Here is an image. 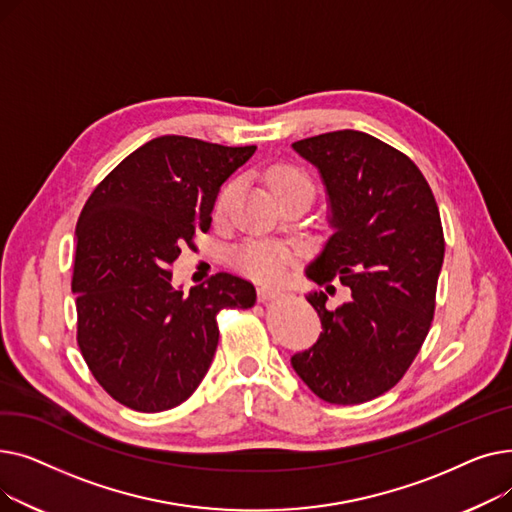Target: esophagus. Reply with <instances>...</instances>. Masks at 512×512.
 <instances>
[{"mask_svg":"<svg viewBox=\"0 0 512 512\" xmlns=\"http://www.w3.org/2000/svg\"><path fill=\"white\" fill-rule=\"evenodd\" d=\"M278 294H280V290H276V288H270V286H259V288H257V299H259L261 303L270 301V299H276Z\"/></svg>","mask_w":512,"mask_h":512,"instance_id":"esophagus-1","label":"esophagus"}]
</instances>
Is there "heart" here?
I'll use <instances>...</instances> for the list:
<instances>
[{"label": "heart", "mask_w": 512, "mask_h": 512, "mask_svg": "<svg viewBox=\"0 0 512 512\" xmlns=\"http://www.w3.org/2000/svg\"><path fill=\"white\" fill-rule=\"evenodd\" d=\"M265 182L270 186L274 197H280L288 191H309L311 182L309 178L292 166H274L267 170ZM236 195V182H230L222 188L218 197V211H226ZM290 261V253L280 245H267V242H253L238 253V265L249 276L263 280V282H276L284 276V267Z\"/></svg>", "instance_id": "1"}]
</instances>
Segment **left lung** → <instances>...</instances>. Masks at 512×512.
<instances>
[{
	"label": "left lung",
	"instance_id": "obj_1",
	"mask_svg": "<svg viewBox=\"0 0 512 512\" xmlns=\"http://www.w3.org/2000/svg\"><path fill=\"white\" fill-rule=\"evenodd\" d=\"M292 149L317 168L328 201L330 236L305 276L338 278L351 301L330 311L326 292L305 294L321 332L290 365L321 400L359 405L398 384L432 326L440 211L413 161L367 132L334 130Z\"/></svg>",
	"mask_w": 512,
	"mask_h": 512
}]
</instances>
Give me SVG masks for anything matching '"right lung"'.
<instances>
[{
    "label": "right lung",
    "instance_id": "1",
    "mask_svg": "<svg viewBox=\"0 0 512 512\" xmlns=\"http://www.w3.org/2000/svg\"><path fill=\"white\" fill-rule=\"evenodd\" d=\"M166 134L103 178L76 224L72 292L78 346L124 407L159 413L191 396L218 348L224 307L257 301L249 280L220 272L182 292L170 265L207 232L222 184L255 153Z\"/></svg>",
    "mask_w": 512,
    "mask_h": 512
}]
</instances>
